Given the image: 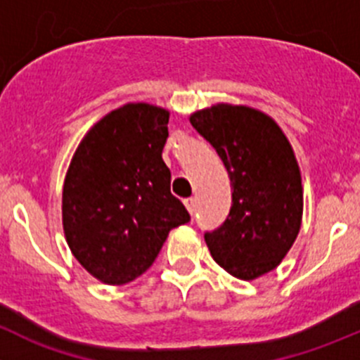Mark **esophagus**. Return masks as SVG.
Segmentation results:
<instances>
[{"label": "esophagus", "mask_w": 360, "mask_h": 360, "mask_svg": "<svg viewBox=\"0 0 360 360\" xmlns=\"http://www.w3.org/2000/svg\"><path fill=\"white\" fill-rule=\"evenodd\" d=\"M184 203H186V208H187V210H189L191 215H193L194 212H196V200H194V198H187V200L184 201Z\"/></svg>", "instance_id": "34e87169"}]
</instances>
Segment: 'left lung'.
I'll list each match as a JSON object with an SVG mask.
<instances>
[{"label": "left lung", "mask_w": 360, "mask_h": 360, "mask_svg": "<svg viewBox=\"0 0 360 360\" xmlns=\"http://www.w3.org/2000/svg\"><path fill=\"white\" fill-rule=\"evenodd\" d=\"M189 120L219 153L233 189L224 224L205 233L208 251L231 276L258 279L283 262L302 224L295 152L276 120L249 105L215 104Z\"/></svg>", "instance_id": "8db88e82"}]
</instances>
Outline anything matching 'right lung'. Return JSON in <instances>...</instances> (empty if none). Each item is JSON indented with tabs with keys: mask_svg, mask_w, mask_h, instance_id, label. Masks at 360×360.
Wrapping results in <instances>:
<instances>
[{
	"mask_svg": "<svg viewBox=\"0 0 360 360\" xmlns=\"http://www.w3.org/2000/svg\"><path fill=\"white\" fill-rule=\"evenodd\" d=\"M169 111L129 102L81 139L63 182L61 219L75 259L101 283L125 285L152 266L173 228L191 221L162 160Z\"/></svg>",
	"mask_w": 360,
	"mask_h": 360,
	"instance_id": "1",
	"label": "right lung"
}]
</instances>
